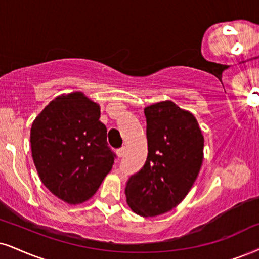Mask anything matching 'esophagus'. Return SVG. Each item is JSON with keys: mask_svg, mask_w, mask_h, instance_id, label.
Masks as SVG:
<instances>
[{"mask_svg": "<svg viewBox=\"0 0 259 259\" xmlns=\"http://www.w3.org/2000/svg\"><path fill=\"white\" fill-rule=\"evenodd\" d=\"M124 152H126V148H124V146H122V148H120V149H117L116 150V155H117V157H122V156L124 155Z\"/></svg>", "mask_w": 259, "mask_h": 259, "instance_id": "esophagus-1", "label": "esophagus"}]
</instances>
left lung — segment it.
Masks as SVG:
<instances>
[{"mask_svg":"<svg viewBox=\"0 0 259 259\" xmlns=\"http://www.w3.org/2000/svg\"><path fill=\"white\" fill-rule=\"evenodd\" d=\"M148 158L126 183V202L133 212L154 218L184 200L199 174L204 137L192 113L171 101L144 109Z\"/></svg>","mask_w":259,"mask_h":259,"instance_id":"obj_1","label":"left lung"}]
</instances>
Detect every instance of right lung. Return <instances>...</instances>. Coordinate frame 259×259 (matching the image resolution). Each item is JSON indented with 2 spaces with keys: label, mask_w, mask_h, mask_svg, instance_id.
Listing matches in <instances>:
<instances>
[{
  "label": "right lung",
  "mask_w": 259,
  "mask_h": 259,
  "mask_svg": "<svg viewBox=\"0 0 259 259\" xmlns=\"http://www.w3.org/2000/svg\"><path fill=\"white\" fill-rule=\"evenodd\" d=\"M100 116V105L75 91L54 98L32 122V158L40 181L71 205L90 199L113 167Z\"/></svg>",
  "instance_id": "obj_1"
}]
</instances>
